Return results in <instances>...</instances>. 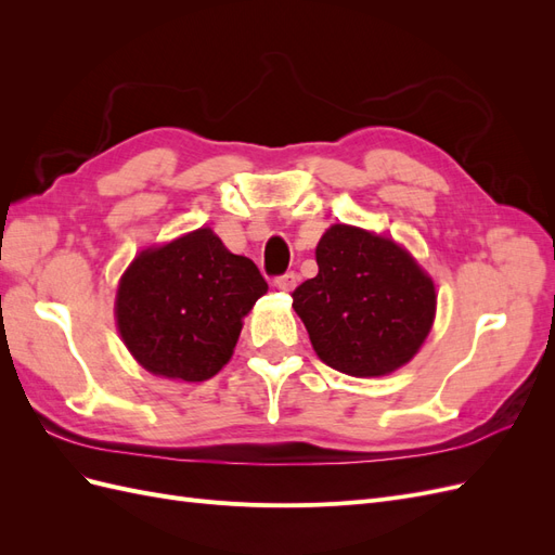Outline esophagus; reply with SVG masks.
I'll return each instance as SVG.
<instances>
[{"label": "esophagus", "instance_id": "1", "mask_svg": "<svg viewBox=\"0 0 555 555\" xmlns=\"http://www.w3.org/2000/svg\"><path fill=\"white\" fill-rule=\"evenodd\" d=\"M296 282H298V275H296L294 271L282 273V275H278V278L273 280V284H275V287H278L280 292H292V289L296 287Z\"/></svg>", "mask_w": 555, "mask_h": 555}]
</instances>
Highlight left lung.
<instances>
[{
    "mask_svg": "<svg viewBox=\"0 0 555 555\" xmlns=\"http://www.w3.org/2000/svg\"><path fill=\"white\" fill-rule=\"evenodd\" d=\"M319 273L294 289L317 357L345 375L405 365L435 317L433 280L391 238L333 224L317 245Z\"/></svg>",
    "mask_w": 555,
    "mask_h": 555,
    "instance_id": "obj_1",
    "label": "left lung"
}]
</instances>
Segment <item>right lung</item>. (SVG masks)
Segmentation results:
<instances>
[{
	"label": "right lung",
	"mask_w": 555,
	"mask_h": 555,
	"mask_svg": "<svg viewBox=\"0 0 555 555\" xmlns=\"http://www.w3.org/2000/svg\"><path fill=\"white\" fill-rule=\"evenodd\" d=\"M266 292L255 261L196 229L131 261L117 287V328L145 371L204 382L231 359L243 317Z\"/></svg>",
	"instance_id": "right-lung-1"
}]
</instances>
